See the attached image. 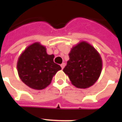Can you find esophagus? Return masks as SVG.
<instances>
[{"label": "esophagus", "mask_w": 122, "mask_h": 122, "mask_svg": "<svg viewBox=\"0 0 122 122\" xmlns=\"http://www.w3.org/2000/svg\"><path fill=\"white\" fill-rule=\"evenodd\" d=\"M60 66H61V68L63 69V68H64V66H65V63H62Z\"/></svg>", "instance_id": "1"}]
</instances>
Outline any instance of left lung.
<instances>
[{
  "label": "left lung",
  "instance_id": "obj_1",
  "mask_svg": "<svg viewBox=\"0 0 122 122\" xmlns=\"http://www.w3.org/2000/svg\"><path fill=\"white\" fill-rule=\"evenodd\" d=\"M69 60L63 71L73 86L79 88L92 86L102 71V59L94 47L86 41L74 46L68 54Z\"/></svg>",
  "mask_w": 122,
  "mask_h": 122
}]
</instances>
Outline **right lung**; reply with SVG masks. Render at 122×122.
<instances>
[{"mask_svg":"<svg viewBox=\"0 0 122 122\" xmlns=\"http://www.w3.org/2000/svg\"><path fill=\"white\" fill-rule=\"evenodd\" d=\"M54 56L48 55L46 48L35 43L26 48L19 57L17 68L21 80L35 90L48 86L60 66L54 62Z\"/></svg>","mask_w":122,"mask_h":122,"instance_id":"1","label":"right lung"}]
</instances>
